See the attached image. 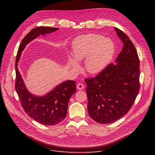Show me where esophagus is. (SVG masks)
<instances>
[{"label":"esophagus","instance_id":"1","mask_svg":"<svg viewBox=\"0 0 155 155\" xmlns=\"http://www.w3.org/2000/svg\"><path fill=\"white\" fill-rule=\"evenodd\" d=\"M84 87V85L83 83H78L77 85V88L78 90H81Z\"/></svg>","mask_w":155,"mask_h":155}]
</instances>
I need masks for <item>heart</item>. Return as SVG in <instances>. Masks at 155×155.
Returning a JSON list of instances; mask_svg holds the SVG:
<instances>
[{"instance_id":"b5f03b06","label":"heart","mask_w":155,"mask_h":155,"mask_svg":"<svg viewBox=\"0 0 155 155\" xmlns=\"http://www.w3.org/2000/svg\"><path fill=\"white\" fill-rule=\"evenodd\" d=\"M115 51L114 42L108 38L96 34L81 35L72 43V56L77 61L85 58L84 68L90 74L102 71L111 61ZM68 58L74 70L78 69V64L71 55Z\"/></svg>"}]
</instances>
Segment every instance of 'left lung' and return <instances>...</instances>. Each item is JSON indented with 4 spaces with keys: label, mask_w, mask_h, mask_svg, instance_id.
I'll return each instance as SVG.
<instances>
[{
    "label": "left lung",
    "mask_w": 155,
    "mask_h": 155,
    "mask_svg": "<svg viewBox=\"0 0 155 155\" xmlns=\"http://www.w3.org/2000/svg\"><path fill=\"white\" fill-rule=\"evenodd\" d=\"M123 43L115 63H110L93 78H85L87 111L101 124L113 123L125 115L134 103L140 89V61L129 37L115 28Z\"/></svg>",
    "instance_id": "obj_1"
}]
</instances>
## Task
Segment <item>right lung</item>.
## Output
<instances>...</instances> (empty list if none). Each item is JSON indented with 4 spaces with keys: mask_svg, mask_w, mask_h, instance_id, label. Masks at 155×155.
Listing matches in <instances>:
<instances>
[{
    "mask_svg": "<svg viewBox=\"0 0 155 155\" xmlns=\"http://www.w3.org/2000/svg\"><path fill=\"white\" fill-rule=\"evenodd\" d=\"M58 29V28L44 26L32 29L21 41L15 62V90L22 107L30 117L47 126L57 124L65 118L70 98L76 92V82L73 80L64 81L45 96H35L26 89L17 66L21 53L28 43L39 35H44Z\"/></svg>",
    "mask_w": 155,
    "mask_h": 155,
    "instance_id": "add662e5",
    "label": "right lung"
}]
</instances>
